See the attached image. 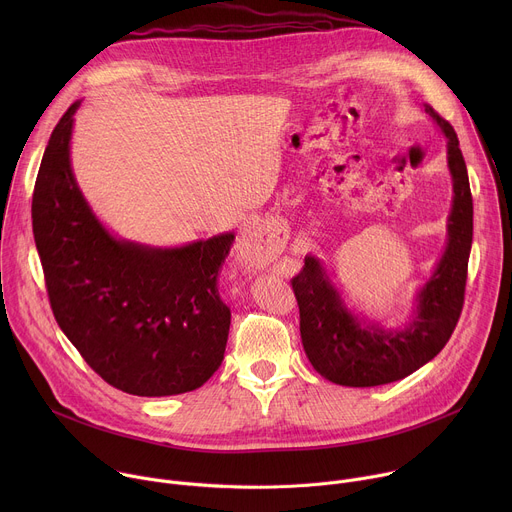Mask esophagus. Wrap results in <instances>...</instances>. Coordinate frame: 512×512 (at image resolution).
Listing matches in <instances>:
<instances>
[{"label":"esophagus","mask_w":512,"mask_h":512,"mask_svg":"<svg viewBox=\"0 0 512 512\" xmlns=\"http://www.w3.org/2000/svg\"><path fill=\"white\" fill-rule=\"evenodd\" d=\"M283 247V235L269 223H257L241 237V257L249 267H263L273 261Z\"/></svg>","instance_id":"1"}]
</instances>
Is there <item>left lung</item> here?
<instances>
[{"instance_id":"left-lung-1","label":"left lung","mask_w":512,"mask_h":512,"mask_svg":"<svg viewBox=\"0 0 512 512\" xmlns=\"http://www.w3.org/2000/svg\"><path fill=\"white\" fill-rule=\"evenodd\" d=\"M425 113L446 137L454 194L446 249L415 291L407 320L385 326L354 312L314 255H306L302 273L291 281L306 356L324 379L342 387H377L409 377L446 346L462 312L474 214L468 170L454 127L429 105Z\"/></svg>"}]
</instances>
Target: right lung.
<instances>
[{
  "label": "right lung",
  "instance_id": "add662e5",
  "mask_svg": "<svg viewBox=\"0 0 512 512\" xmlns=\"http://www.w3.org/2000/svg\"><path fill=\"white\" fill-rule=\"evenodd\" d=\"M72 103L38 170L32 227L54 318L89 367L115 389L168 397L202 387L225 358L231 310L218 267L235 233L152 247L111 233L70 162Z\"/></svg>",
  "mask_w": 512,
  "mask_h": 512
}]
</instances>
